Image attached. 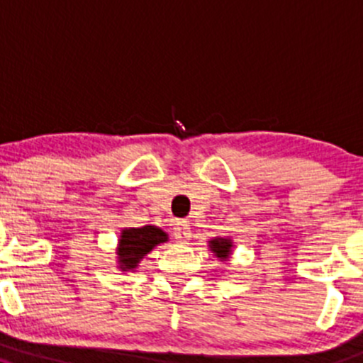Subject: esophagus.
Returning a JSON list of instances; mask_svg holds the SVG:
<instances>
[{
	"instance_id": "esophagus-1",
	"label": "esophagus",
	"mask_w": 363,
	"mask_h": 363,
	"mask_svg": "<svg viewBox=\"0 0 363 363\" xmlns=\"http://www.w3.org/2000/svg\"><path fill=\"white\" fill-rule=\"evenodd\" d=\"M174 235H175V239H177V241H181V242L188 241V239L191 238V232H189V225H188V221H184V220L175 221Z\"/></svg>"
}]
</instances>
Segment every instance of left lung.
<instances>
[{
    "label": "left lung",
    "instance_id": "left-lung-1",
    "mask_svg": "<svg viewBox=\"0 0 363 363\" xmlns=\"http://www.w3.org/2000/svg\"><path fill=\"white\" fill-rule=\"evenodd\" d=\"M209 246L211 250H213V253H216V257H220V259H227L228 253H230V239H223V238H216L213 239V241H209Z\"/></svg>",
    "mask_w": 363,
    "mask_h": 363
}]
</instances>
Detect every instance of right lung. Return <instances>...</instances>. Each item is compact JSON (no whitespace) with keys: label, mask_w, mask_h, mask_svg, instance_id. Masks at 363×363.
Instances as JSON below:
<instances>
[{"label":"right lung","mask_w":363,"mask_h":363,"mask_svg":"<svg viewBox=\"0 0 363 363\" xmlns=\"http://www.w3.org/2000/svg\"><path fill=\"white\" fill-rule=\"evenodd\" d=\"M167 234L161 228L145 225L140 228H125L122 230L121 245H118V260L122 269L136 267L140 259L150 252L156 245L167 241Z\"/></svg>","instance_id":"1"}]
</instances>
